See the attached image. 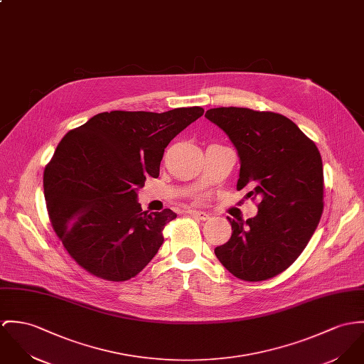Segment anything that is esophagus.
Wrapping results in <instances>:
<instances>
[{
  "instance_id": "esophagus-1",
  "label": "esophagus",
  "mask_w": 364,
  "mask_h": 364,
  "mask_svg": "<svg viewBox=\"0 0 364 364\" xmlns=\"http://www.w3.org/2000/svg\"><path fill=\"white\" fill-rule=\"evenodd\" d=\"M188 214H189V215H192V217H196L198 220H201V221H205V220H208V218H210V215H208L207 213H204V211H198V210H189V211H188Z\"/></svg>"
}]
</instances>
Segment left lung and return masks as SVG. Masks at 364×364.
<instances>
[{
	"mask_svg": "<svg viewBox=\"0 0 364 364\" xmlns=\"http://www.w3.org/2000/svg\"><path fill=\"white\" fill-rule=\"evenodd\" d=\"M205 118L233 143L240 171L236 189L260 198L257 215L232 220L231 239L215 247L220 263L239 279L257 282L292 264L316 231L324 203L320 151L289 118L250 108L220 107Z\"/></svg>",
	"mask_w": 364,
	"mask_h": 364,
	"instance_id": "1",
	"label": "left lung"
}]
</instances>
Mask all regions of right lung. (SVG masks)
I'll use <instances>...</instances> for the list:
<instances>
[{"instance_id": "obj_1", "label": "right lung", "mask_w": 364, "mask_h": 364, "mask_svg": "<svg viewBox=\"0 0 364 364\" xmlns=\"http://www.w3.org/2000/svg\"><path fill=\"white\" fill-rule=\"evenodd\" d=\"M203 112L201 107L101 112L63 137L43 186L53 230L77 264L121 282L151 262L176 214L169 208L147 214L137 191L147 175L159 178L169 141Z\"/></svg>"}]
</instances>
